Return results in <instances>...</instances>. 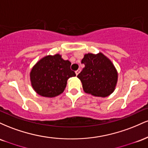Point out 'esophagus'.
I'll list each match as a JSON object with an SVG mask.
<instances>
[{"instance_id":"1","label":"esophagus","mask_w":148,"mask_h":148,"mask_svg":"<svg viewBox=\"0 0 148 148\" xmlns=\"http://www.w3.org/2000/svg\"><path fill=\"white\" fill-rule=\"evenodd\" d=\"M80 72H81V69H77V70H76V72H75V73H76V75H78V74H79Z\"/></svg>"}]
</instances>
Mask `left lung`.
Returning a JSON list of instances; mask_svg holds the SVG:
<instances>
[{
  "mask_svg": "<svg viewBox=\"0 0 148 148\" xmlns=\"http://www.w3.org/2000/svg\"><path fill=\"white\" fill-rule=\"evenodd\" d=\"M81 63L85 64V67L77 77L86 93L105 97L114 91L118 73L109 59L101 53L97 55L88 53L84 56Z\"/></svg>",
  "mask_w": 148,
  "mask_h": 148,
  "instance_id": "8db88e82",
  "label": "left lung"
}]
</instances>
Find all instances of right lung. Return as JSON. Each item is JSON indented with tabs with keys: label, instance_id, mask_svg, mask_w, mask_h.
Wrapping results in <instances>:
<instances>
[{
	"label": "right lung",
	"instance_id": "right-lung-1",
	"mask_svg": "<svg viewBox=\"0 0 148 148\" xmlns=\"http://www.w3.org/2000/svg\"><path fill=\"white\" fill-rule=\"evenodd\" d=\"M71 62L59 54L42 58L30 72V81L35 92L42 97H53L62 93L69 78L76 74L70 69Z\"/></svg>",
	"mask_w": 148,
	"mask_h": 148
}]
</instances>
